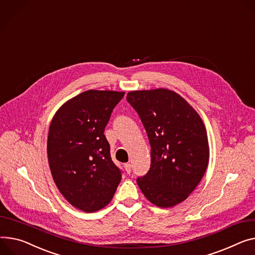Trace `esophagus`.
I'll list each match as a JSON object with an SVG mask.
<instances>
[{
	"instance_id": "esophagus-1",
	"label": "esophagus",
	"mask_w": 255,
	"mask_h": 255,
	"mask_svg": "<svg viewBox=\"0 0 255 255\" xmlns=\"http://www.w3.org/2000/svg\"><path fill=\"white\" fill-rule=\"evenodd\" d=\"M124 166H125V168H126V171H127L128 173H130V171H131V164H130V163H125Z\"/></svg>"
}]
</instances>
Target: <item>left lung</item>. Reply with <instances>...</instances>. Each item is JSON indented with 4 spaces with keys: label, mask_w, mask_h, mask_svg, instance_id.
<instances>
[{
    "label": "left lung",
    "mask_w": 255,
    "mask_h": 255,
    "mask_svg": "<svg viewBox=\"0 0 255 255\" xmlns=\"http://www.w3.org/2000/svg\"><path fill=\"white\" fill-rule=\"evenodd\" d=\"M127 100L138 112L151 145L150 169L136 183L156 206L183 202L208 165V139L201 117L183 97L167 89L132 91Z\"/></svg>",
    "instance_id": "obj_1"
}]
</instances>
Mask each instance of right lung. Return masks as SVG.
<instances>
[{"instance_id": "obj_1", "label": "right lung", "mask_w": 255, "mask_h": 255, "mask_svg": "<svg viewBox=\"0 0 255 255\" xmlns=\"http://www.w3.org/2000/svg\"><path fill=\"white\" fill-rule=\"evenodd\" d=\"M124 96L86 91L65 102L51 122L47 152L53 180L64 198L85 212L105 207L121 183L104 130Z\"/></svg>"}]
</instances>
